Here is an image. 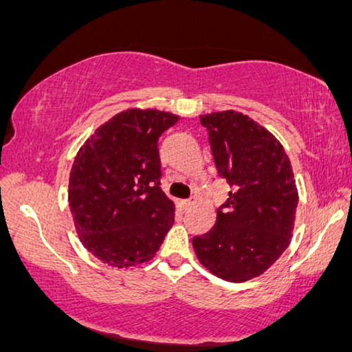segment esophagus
Returning a JSON list of instances; mask_svg holds the SVG:
<instances>
[{"label": "esophagus", "mask_w": 352, "mask_h": 352, "mask_svg": "<svg viewBox=\"0 0 352 352\" xmlns=\"http://www.w3.org/2000/svg\"><path fill=\"white\" fill-rule=\"evenodd\" d=\"M182 204H183V208H185V210H188V208H191V207L194 206V204H196V197L186 199V201H183Z\"/></svg>", "instance_id": "esophagus-1"}]
</instances>
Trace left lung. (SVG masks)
<instances>
[{
  "label": "left lung",
  "mask_w": 352,
  "mask_h": 352,
  "mask_svg": "<svg viewBox=\"0 0 352 352\" xmlns=\"http://www.w3.org/2000/svg\"><path fill=\"white\" fill-rule=\"evenodd\" d=\"M214 166L232 191L217 223L192 239L213 275L243 283L259 276L291 243L298 194L291 161L275 135L235 110L201 115Z\"/></svg>",
  "instance_id": "left-lung-1"
}]
</instances>
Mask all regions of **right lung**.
<instances>
[{"label":"right lung","instance_id":"obj_1","mask_svg":"<svg viewBox=\"0 0 352 352\" xmlns=\"http://www.w3.org/2000/svg\"><path fill=\"white\" fill-rule=\"evenodd\" d=\"M178 117L129 109L94 131L74 160L69 207L83 246L104 264L150 261L174 223V202L161 190V134Z\"/></svg>","mask_w":352,"mask_h":352}]
</instances>
